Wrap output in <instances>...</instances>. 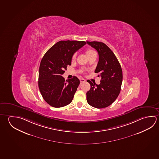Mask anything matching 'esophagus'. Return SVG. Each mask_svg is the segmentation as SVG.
<instances>
[{"mask_svg":"<svg viewBox=\"0 0 159 159\" xmlns=\"http://www.w3.org/2000/svg\"><path fill=\"white\" fill-rule=\"evenodd\" d=\"M80 81L81 83H82L85 82V80L84 79H80Z\"/></svg>","mask_w":159,"mask_h":159,"instance_id":"esophagus-1","label":"esophagus"}]
</instances>
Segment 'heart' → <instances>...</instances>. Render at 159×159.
Listing matches in <instances>:
<instances>
[{
    "mask_svg": "<svg viewBox=\"0 0 159 159\" xmlns=\"http://www.w3.org/2000/svg\"><path fill=\"white\" fill-rule=\"evenodd\" d=\"M85 53H86V56L88 57V59L89 57H90L91 56L97 55L96 52L94 50H93V49H91V48L87 49L86 51H85ZM76 53L73 54V56H72V60H74L76 59Z\"/></svg>",
    "mask_w": 159,
    "mask_h": 159,
    "instance_id": "1",
    "label": "heart"
}]
</instances>
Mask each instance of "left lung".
<instances>
[{"instance_id":"1","label":"left lung","mask_w":159,"mask_h":159,"mask_svg":"<svg viewBox=\"0 0 159 159\" xmlns=\"http://www.w3.org/2000/svg\"><path fill=\"white\" fill-rule=\"evenodd\" d=\"M86 43L98 52L99 61L94 72L99 73L98 76L102 78L99 85L87 81L90 89L86 93V100L93 107L104 108L113 103L120 94L122 70L116 56L105 43L97 41Z\"/></svg>"}]
</instances>
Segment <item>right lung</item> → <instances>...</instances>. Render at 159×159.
<instances>
[{
    "label": "right lung",
    "instance_id": "add662e5",
    "mask_svg": "<svg viewBox=\"0 0 159 159\" xmlns=\"http://www.w3.org/2000/svg\"><path fill=\"white\" fill-rule=\"evenodd\" d=\"M85 44V41H60L43 57L39 66V87L42 97L51 106L60 108L72 102L80 80L74 76L65 81L62 75L71 64L73 54Z\"/></svg>",
    "mask_w": 159,
    "mask_h": 159
}]
</instances>
